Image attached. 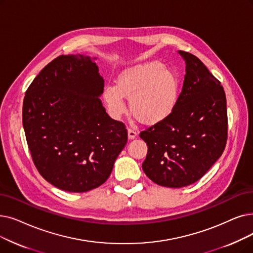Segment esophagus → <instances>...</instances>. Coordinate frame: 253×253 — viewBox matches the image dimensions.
Returning a JSON list of instances; mask_svg holds the SVG:
<instances>
[{
	"mask_svg": "<svg viewBox=\"0 0 253 253\" xmlns=\"http://www.w3.org/2000/svg\"><path fill=\"white\" fill-rule=\"evenodd\" d=\"M136 135H137V132L135 131V129H133V128H128V138H129V139L135 138Z\"/></svg>",
	"mask_w": 253,
	"mask_h": 253,
	"instance_id": "1",
	"label": "esophagus"
}]
</instances>
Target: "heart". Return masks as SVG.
I'll return each instance as SVG.
<instances>
[{
  "instance_id": "1",
  "label": "heart",
  "mask_w": 253,
  "mask_h": 253,
  "mask_svg": "<svg viewBox=\"0 0 253 253\" xmlns=\"http://www.w3.org/2000/svg\"><path fill=\"white\" fill-rule=\"evenodd\" d=\"M180 95L179 73L162 62L148 61L121 72L117 85L104 87L103 100L109 114L119 119L126 112V97L133 117L142 123L156 124L174 112Z\"/></svg>"
}]
</instances>
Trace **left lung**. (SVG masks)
Instances as JSON below:
<instances>
[{
	"mask_svg": "<svg viewBox=\"0 0 253 253\" xmlns=\"http://www.w3.org/2000/svg\"><path fill=\"white\" fill-rule=\"evenodd\" d=\"M178 52L186 64L178 105L168 119L139 134L148 146L142 170L169 188L199 181L222 155L227 139L222 85L199 58Z\"/></svg>",
	"mask_w": 253,
	"mask_h": 253,
	"instance_id": "1",
	"label": "left lung"
}]
</instances>
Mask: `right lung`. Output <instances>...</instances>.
I'll list each match as a JSON object with an SVG mask.
<instances>
[{"label":"right lung","instance_id":"add662e5","mask_svg":"<svg viewBox=\"0 0 253 253\" xmlns=\"http://www.w3.org/2000/svg\"><path fill=\"white\" fill-rule=\"evenodd\" d=\"M95 60L58 57L32 82L24 99L23 125L35 167L68 192L102 185L127 142L124 124L108 117L99 98L104 81Z\"/></svg>","mask_w":253,"mask_h":253}]
</instances>
